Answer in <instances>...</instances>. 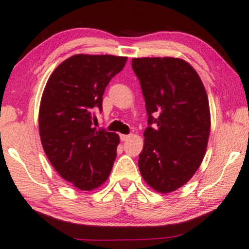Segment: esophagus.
I'll return each mask as SVG.
<instances>
[{"label": "esophagus", "instance_id": "34e87169", "mask_svg": "<svg viewBox=\"0 0 249 249\" xmlns=\"http://www.w3.org/2000/svg\"><path fill=\"white\" fill-rule=\"evenodd\" d=\"M131 138V134H121V141L126 142Z\"/></svg>", "mask_w": 249, "mask_h": 249}]
</instances>
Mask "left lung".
Wrapping results in <instances>:
<instances>
[{
    "instance_id": "left-lung-1",
    "label": "left lung",
    "mask_w": 249,
    "mask_h": 249,
    "mask_svg": "<svg viewBox=\"0 0 249 249\" xmlns=\"http://www.w3.org/2000/svg\"><path fill=\"white\" fill-rule=\"evenodd\" d=\"M141 82L148 126L138 166L142 179L159 193L178 190L202 162L211 131L204 84L190 63L174 57L132 59Z\"/></svg>"
}]
</instances>
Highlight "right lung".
Instances as JSON below:
<instances>
[{
  "mask_svg": "<svg viewBox=\"0 0 249 249\" xmlns=\"http://www.w3.org/2000/svg\"><path fill=\"white\" fill-rule=\"evenodd\" d=\"M127 57L78 53L51 73L42 93L38 127L42 146L57 173L82 191L107 181L119 136L92 127L93 110L102 111L105 88Z\"/></svg>",
  "mask_w": 249,
  "mask_h": 249,
  "instance_id": "add662e5",
  "label": "right lung"
}]
</instances>
